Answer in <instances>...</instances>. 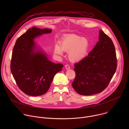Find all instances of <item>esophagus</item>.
<instances>
[{
  "instance_id": "esophagus-1",
  "label": "esophagus",
  "mask_w": 129,
  "mask_h": 129,
  "mask_svg": "<svg viewBox=\"0 0 129 129\" xmlns=\"http://www.w3.org/2000/svg\"><path fill=\"white\" fill-rule=\"evenodd\" d=\"M65 68H66V69H69L70 68V66H69V65L66 64V65H65Z\"/></svg>"
}]
</instances>
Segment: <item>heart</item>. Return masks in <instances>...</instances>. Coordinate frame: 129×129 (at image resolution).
<instances>
[{"label": "heart", "mask_w": 129, "mask_h": 129, "mask_svg": "<svg viewBox=\"0 0 129 129\" xmlns=\"http://www.w3.org/2000/svg\"><path fill=\"white\" fill-rule=\"evenodd\" d=\"M90 43L88 40L77 35L67 36L61 41V47L56 45L54 53L61 55L63 50L69 52L68 57L72 62H79L84 59L88 53Z\"/></svg>", "instance_id": "heart-1"}]
</instances>
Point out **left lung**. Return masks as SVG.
<instances>
[{
    "mask_svg": "<svg viewBox=\"0 0 129 129\" xmlns=\"http://www.w3.org/2000/svg\"><path fill=\"white\" fill-rule=\"evenodd\" d=\"M75 67L76 77L72 86L77 92L83 95L101 93L117 68L115 48L111 38L100 30L99 41L93 49Z\"/></svg>",
    "mask_w": 129,
    "mask_h": 129,
    "instance_id": "1",
    "label": "left lung"
}]
</instances>
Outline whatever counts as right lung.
<instances>
[{
  "label": "right lung",
  "mask_w": 129,
  "mask_h": 129,
  "mask_svg": "<svg viewBox=\"0 0 129 129\" xmlns=\"http://www.w3.org/2000/svg\"><path fill=\"white\" fill-rule=\"evenodd\" d=\"M51 32V29L32 27L17 39L14 46L11 71L18 87L28 95L37 96L45 94L54 75L63 67L62 64L48 60L41 51H34L35 38Z\"/></svg>",
  "instance_id": "obj_1"
}]
</instances>
